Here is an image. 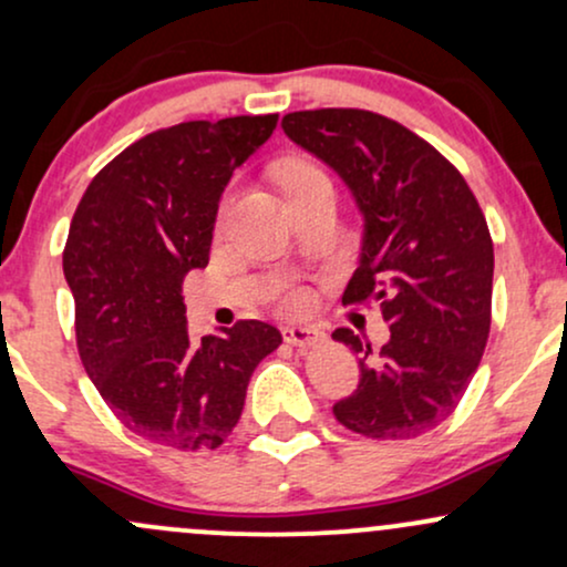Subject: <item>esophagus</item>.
I'll use <instances>...</instances> for the list:
<instances>
[{"instance_id":"obj_1","label":"esophagus","mask_w":567,"mask_h":567,"mask_svg":"<svg viewBox=\"0 0 567 567\" xmlns=\"http://www.w3.org/2000/svg\"><path fill=\"white\" fill-rule=\"evenodd\" d=\"M282 338L292 347H315V343L322 341V333L317 328H306V324H288L282 328Z\"/></svg>"}]
</instances>
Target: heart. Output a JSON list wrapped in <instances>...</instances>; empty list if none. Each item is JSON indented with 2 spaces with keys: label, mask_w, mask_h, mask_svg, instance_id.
<instances>
[{
  "label": "heart",
  "mask_w": 567,
  "mask_h": 567,
  "mask_svg": "<svg viewBox=\"0 0 567 567\" xmlns=\"http://www.w3.org/2000/svg\"><path fill=\"white\" fill-rule=\"evenodd\" d=\"M320 181H328V175H324L322 171H317L315 165H306V162H292V165H285L282 167V186L285 192H296V188L301 186H309V184H320ZM309 303V298L303 296V292L292 290L285 296L282 306L288 311H301L303 306Z\"/></svg>",
  "instance_id": "1"
}]
</instances>
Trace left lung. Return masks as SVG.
Returning <instances> with one entry per match:
<instances>
[{
    "label": "left lung",
    "mask_w": 567,
    "mask_h": 567,
    "mask_svg": "<svg viewBox=\"0 0 567 567\" xmlns=\"http://www.w3.org/2000/svg\"><path fill=\"white\" fill-rule=\"evenodd\" d=\"M292 143L333 167L365 218L343 306L381 303L389 341L333 338L360 354L357 392L336 402L343 426L410 440L440 426L470 386L491 333L493 239L464 175L432 143L365 109L282 116Z\"/></svg>",
    "instance_id": "obj_1"
}]
</instances>
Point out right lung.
I'll list each match as a JSON object with an SVG mask.
<instances>
[{"mask_svg": "<svg viewBox=\"0 0 567 567\" xmlns=\"http://www.w3.org/2000/svg\"><path fill=\"white\" fill-rule=\"evenodd\" d=\"M277 114L229 116L143 135L90 181L76 205L63 275L90 381L143 440L218 447L237 426L252 370L282 336L239 320L192 343L181 285L210 258L220 194L261 148Z\"/></svg>", "mask_w": 567, "mask_h": 567, "instance_id": "1", "label": "right lung"}]
</instances>
